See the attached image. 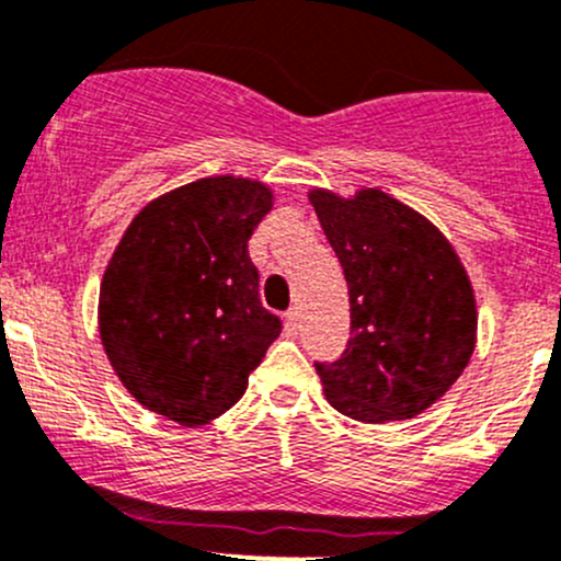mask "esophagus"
I'll return each instance as SVG.
<instances>
[{"label":"esophagus","mask_w":561,"mask_h":561,"mask_svg":"<svg viewBox=\"0 0 561 561\" xmlns=\"http://www.w3.org/2000/svg\"><path fill=\"white\" fill-rule=\"evenodd\" d=\"M298 330H300V314H298L296 309L287 311V317H285V333H287V335H298Z\"/></svg>","instance_id":"esophagus-1"}]
</instances>
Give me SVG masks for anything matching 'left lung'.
<instances>
[{
	"label": "left lung",
	"mask_w": 561,
	"mask_h": 561,
	"mask_svg": "<svg viewBox=\"0 0 561 561\" xmlns=\"http://www.w3.org/2000/svg\"><path fill=\"white\" fill-rule=\"evenodd\" d=\"M350 287L352 339L317 365L328 403L350 420H414L468 368L479 306L457 250L438 226L379 187L352 196L311 187Z\"/></svg>",
	"instance_id": "left-lung-1"
}]
</instances>
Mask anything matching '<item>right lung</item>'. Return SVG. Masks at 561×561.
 I'll return each mask as SVG.
<instances>
[{
    "instance_id": "obj_1",
    "label": "right lung",
    "mask_w": 561,
    "mask_h": 561,
    "mask_svg": "<svg viewBox=\"0 0 561 561\" xmlns=\"http://www.w3.org/2000/svg\"><path fill=\"white\" fill-rule=\"evenodd\" d=\"M274 206L261 180L202 176L128 222L99 287V335L139 405L182 427L244 394L282 322L261 306L247 241Z\"/></svg>"
}]
</instances>
